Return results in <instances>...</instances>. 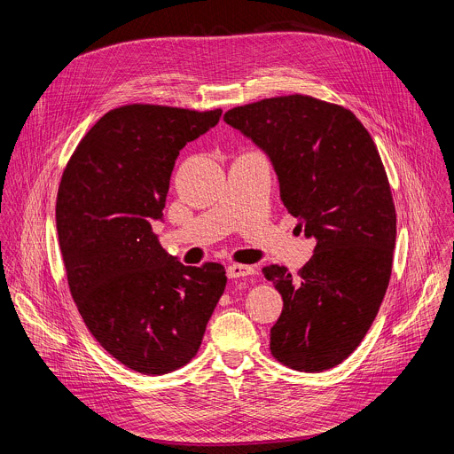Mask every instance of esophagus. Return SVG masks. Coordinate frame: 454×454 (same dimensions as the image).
Masks as SVG:
<instances>
[{
  "label": "esophagus",
  "mask_w": 454,
  "mask_h": 454,
  "mask_svg": "<svg viewBox=\"0 0 454 454\" xmlns=\"http://www.w3.org/2000/svg\"><path fill=\"white\" fill-rule=\"evenodd\" d=\"M226 273H228L230 278H244V277L254 275V268L253 266H246V264H231Z\"/></svg>",
  "instance_id": "esophagus-1"
}]
</instances>
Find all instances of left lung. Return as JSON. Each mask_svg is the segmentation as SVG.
Listing matches in <instances>:
<instances>
[{
	"instance_id": "1",
	"label": "left lung",
	"mask_w": 454,
	"mask_h": 454,
	"mask_svg": "<svg viewBox=\"0 0 454 454\" xmlns=\"http://www.w3.org/2000/svg\"><path fill=\"white\" fill-rule=\"evenodd\" d=\"M224 121L271 158L284 207L316 239L296 277L262 270L284 300L271 354L298 372L334 368L366 336L392 277L397 215L379 151L350 109L307 95L239 106Z\"/></svg>"
}]
</instances>
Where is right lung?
<instances>
[{
  "instance_id": "right-lung-1",
  "label": "right lung",
  "mask_w": 454,
  "mask_h": 454,
  "mask_svg": "<svg viewBox=\"0 0 454 454\" xmlns=\"http://www.w3.org/2000/svg\"><path fill=\"white\" fill-rule=\"evenodd\" d=\"M221 109L129 104L106 113L64 167L55 205L70 293L100 347L145 375L198 354L224 293L217 262L183 266L153 231L179 151L217 125Z\"/></svg>"
}]
</instances>
